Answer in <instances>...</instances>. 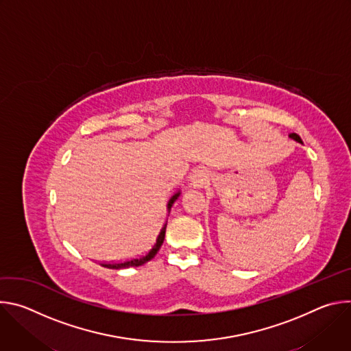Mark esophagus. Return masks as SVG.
I'll list each match as a JSON object with an SVG mask.
<instances>
[{"label": "esophagus", "mask_w": 351, "mask_h": 351, "mask_svg": "<svg viewBox=\"0 0 351 351\" xmlns=\"http://www.w3.org/2000/svg\"><path fill=\"white\" fill-rule=\"evenodd\" d=\"M194 183H203V175L202 173H198L197 175V178H195V182Z\"/></svg>", "instance_id": "1"}]
</instances>
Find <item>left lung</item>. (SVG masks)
Returning <instances> with one entry per match:
<instances>
[{
	"instance_id": "left-lung-1",
	"label": "left lung",
	"mask_w": 351,
	"mask_h": 351,
	"mask_svg": "<svg viewBox=\"0 0 351 351\" xmlns=\"http://www.w3.org/2000/svg\"><path fill=\"white\" fill-rule=\"evenodd\" d=\"M289 137H290V138H293V140H295L297 143H302V144H303L302 137H300L297 133H290V134H289Z\"/></svg>"
}]
</instances>
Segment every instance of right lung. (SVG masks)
I'll use <instances>...</instances> for the list:
<instances>
[{
	"label": "right lung",
	"mask_w": 351,
	"mask_h": 351,
	"mask_svg": "<svg viewBox=\"0 0 351 351\" xmlns=\"http://www.w3.org/2000/svg\"><path fill=\"white\" fill-rule=\"evenodd\" d=\"M179 195H180V191L175 193V194L171 197L169 203H168V210L172 208L173 203L176 202ZM165 228H167V223H165V226L162 228L161 233L158 234L156 244L153 245V248L149 250V252H148L145 256H143V257H140V258H133V260H129V261H125V263H119V264H103V267H107V268H111V269H121V268H128V267H140V265L148 263L149 260H153V258L156 257V254L158 253V250L161 248L162 243H164V237H165V230H164V229H165Z\"/></svg>",
	"instance_id": "right-lung-1"
}]
</instances>
